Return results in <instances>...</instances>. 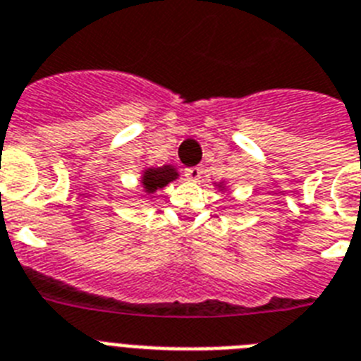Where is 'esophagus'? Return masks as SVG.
<instances>
[{
	"instance_id": "1",
	"label": "esophagus",
	"mask_w": 361,
	"mask_h": 361,
	"mask_svg": "<svg viewBox=\"0 0 361 361\" xmlns=\"http://www.w3.org/2000/svg\"><path fill=\"white\" fill-rule=\"evenodd\" d=\"M202 172H204L202 166H189V169H185V176L190 181H200Z\"/></svg>"
}]
</instances>
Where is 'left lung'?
<instances>
[{
    "mask_svg": "<svg viewBox=\"0 0 361 361\" xmlns=\"http://www.w3.org/2000/svg\"><path fill=\"white\" fill-rule=\"evenodd\" d=\"M215 187L219 190H222V192H226L228 187H226V181H215Z\"/></svg>",
    "mask_w": 361,
    "mask_h": 361,
    "instance_id": "left-lung-1",
    "label": "left lung"
}]
</instances>
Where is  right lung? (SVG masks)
<instances>
[{"instance_id":"1","label":"right lung","mask_w":361,"mask_h":361,"mask_svg":"<svg viewBox=\"0 0 361 361\" xmlns=\"http://www.w3.org/2000/svg\"><path fill=\"white\" fill-rule=\"evenodd\" d=\"M180 178L178 169L172 165L163 166H145L140 171V187L148 196H154L157 190L165 189L169 183Z\"/></svg>"}]
</instances>
